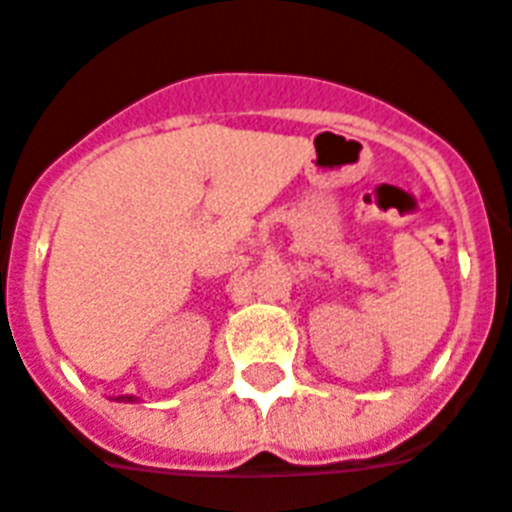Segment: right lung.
Here are the masks:
<instances>
[{
  "label": "right lung",
  "mask_w": 512,
  "mask_h": 512,
  "mask_svg": "<svg viewBox=\"0 0 512 512\" xmlns=\"http://www.w3.org/2000/svg\"><path fill=\"white\" fill-rule=\"evenodd\" d=\"M117 401H124V403H132V401H137L135 395H119Z\"/></svg>",
  "instance_id": "add662e5"
}]
</instances>
